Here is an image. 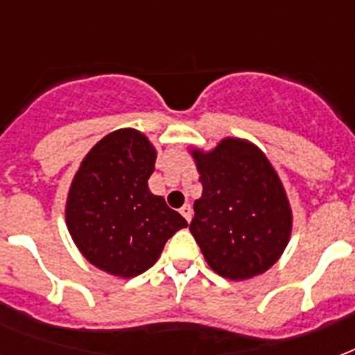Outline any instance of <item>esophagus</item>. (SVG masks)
<instances>
[{
  "label": "esophagus",
  "mask_w": 355,
  "mask_h": 355,
  "mask_svg": "<svg viewBox=\"0 0 355 355\" xmlns=\"http://www.w3.org/2000/svg\"><path fill=\"white\" fill-rule=\"evenodd\" d=\"M180 214H182L186 221H188V223L191 221V217H193V210H191V205H188V202H186V205L180 208Z\"/></svg>",
  "instance_id": "esophagus-1"
}]
</instances>
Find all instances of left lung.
I'll use <instances>...</instances> for the list:
<instances>
[{
    "instance_id": "1",
    "label": "left lung",
    "mask_w": 355,
    "mask_h": 355,
    "mask_svg": "<svg viewBox=\"0 0 355 355\" xmlns=\"http://www.w3.org/2000/svg\"><path fill=\"white\" fill-rule=\"evenodd\" d=\"M202 195L189 230L210 269L228 280L263 275L293 232V210L280 175L258 145L227 136L211 149L188 147Z\"/></svg>"
}]
</instances>
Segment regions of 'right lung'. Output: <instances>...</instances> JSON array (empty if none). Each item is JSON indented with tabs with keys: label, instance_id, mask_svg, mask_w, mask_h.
Instances as JSON below:
<instances>
[{
	"label": "right lung",
	"instance_id": "add662e5",
	"mask_svg": "<svg viewBox=\"0 0 355 355\" xmlns=\"http://www.w3.org/2000/svg\"><path fill=\"white\" fill-rule=\"evenodd\" d=\"M158 150L144 132L118 128L83 158L69 184L64 219L75 247L94 267L134 278L156 263L173 234L188 227L149 177Z\"/></svg>",
	"mask_w": 355,
	"mask_h": 355
}]
</instances>
